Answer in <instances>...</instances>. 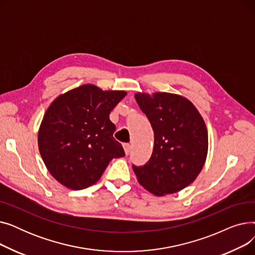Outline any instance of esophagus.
Masks as SVG:
<instances>
[{
    "instance_id": "1",
    "label": "esophagus",
    "mask_w": 255,
    "mask_h": 255,
    "mask_svg": "<svg viewBox=\"0 0 255 255\" xmlns=\"http://www.w3.org/2000/svg\"><path fill=\"white\" fill-rule=\"evenodd\" d=\"M123 148H124L125 154H126V155H128V154L130 153V150H131V145H130L129 143H124V145H123Z\"/></svg>"
}]
</instances>
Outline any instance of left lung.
I'll list each match as a JSON object with an SVG mask.
<instances>
[{
    "label": "left lung",
    "instance_id": "1",
    "mask_svg": "<svg viewBox=\"0 0 255 255\" xmlns=\"http://www.w3.org/2000/svg\"><path fill=\"white\" fill-rule=\"evenodd\" d=\"M134 97L152 125L154 148L149 161L133 165V171L152 194L176 193L196 179L206 162L205 121L191 101L177 94L137 93Z\"/></svg>",
    "mask_w": 255,
    "mask_h": 255
}]
</instances>
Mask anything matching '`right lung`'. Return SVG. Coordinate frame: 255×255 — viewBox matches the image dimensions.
Segmentation results:
<instances>
[{"mask_svg": "<svg viewBox=\"0 0 255 255\" xmlns=\"http://www.w3.org/2000/svg\"><path fill=\"white\" fill-rule=\"evenodd\" d=\"M125 91L83 85L51 102L38 132V146L50 175L72 190L95 184L114 158L125 156L114 138L110 114Z\"/></svg>", "mask_w": 255, "mask_h": 255, "instance_id": "obj_1", "label": "right lung"}]
</instances>
